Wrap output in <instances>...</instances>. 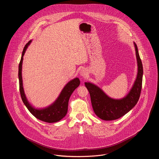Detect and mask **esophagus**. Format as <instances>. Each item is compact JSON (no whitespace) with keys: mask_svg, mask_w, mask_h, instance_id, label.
Segmentation results:
<instances>
[{"mask_svg":"<svg viewBox=\"0 0 159 159\" xmlns=\"http://www.w3.org/2000/svg\"><path fill=\"white\" fill-rule=\"evenodd\" d=\"M87 72H86V70L85 69H84V68H82V69H81V70L80 71V75L82 76V77H86V76H87Z\"/></svg>","mask_w":159,"mask_h":159,"instance_id":"obj_1","label":"esophagus"}]
</instances>
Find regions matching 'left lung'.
<instances>
[{
	"instance_id": "8db88e82",
	"label": "left lung",
	"mask_w": 159,
	"mask_h": 159,
	"mask_svg": "<svg viewBox=\"0 0 159 159\" xmlns=\"http://www.w3.org/2000/svg\"><path fill=\"white\" fill-rule=\"evenodd\" d=\"M138 73L134 83L128 93L123 98L116 99L107 96L97 85L85 82L89 92L91 103L95 114L104 120H114L119 119L132 110L138 102L142 88L143 67L138 53V48L134 42Z\"/></svg>"
}]
</instances>
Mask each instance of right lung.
I'll use <instances>...</instances> for the list:
<instances>
[{
  "mask_svg": "<svg viewBox=\"0 0 159 159\" xmlns=\"http://www.w3.org/2000/svg\"><path fill=\"white\" fill-rule=\"evenodd\" d=\"M31 40H30L24 48L21 58L18 67V78L20 83V91L21 99L25 106L29 111L35 117L42 121L48 123H55L60 121L67 114L68 111V101L73 91L80 84V80L78 77L70 80L66 84L61 92L58 97L52 104L43 108H36L31 105L27 100L23 88V78H22V64L23 57L28 46L30 45Z\"/></svg>",
  "mask_w": 159,
  "mask_h": 159,
  "instance_id": "obj_1",
  "label": "right lung"
}]
</instances>
